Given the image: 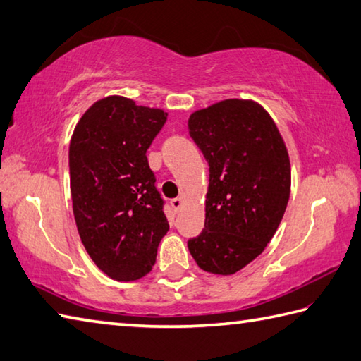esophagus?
Masks as SVG:
<instances>
[{"label": "esophagus", "mask_w": 361, "mask_h": 361, "mask_svg": "<svg viewBox=\"0 0 361 361\" xmlns=\"http://www.w3.org/2000/svg\"><path fill=\"white\" fill-rule=\"evenodd\" d=\"M171 203H172L173 209L176 211V213H178L180 208L183 207V199H181V197H176V199H172V200H171Z\"/></svg>", "instance_id": "obj_1"}]
</instances>
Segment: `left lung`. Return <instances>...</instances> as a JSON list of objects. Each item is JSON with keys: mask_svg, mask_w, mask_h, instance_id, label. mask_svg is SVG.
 <instances>
[{"mask_svg": "<svg viewBox=\"0 0 361 361\" xmlns=\"http://www.w3.org/2000/svg\"><path fill=\"white\" fill-rule=\"evenodd\" d=\"M209 166L204 228L188 241L200 269L231 275L266 249L285 214L291 166L277 125L255 102L224 100L189 117Z\"/></svg>", "mask_w": 361, "mask_h": 361, "instance_id": "8db88e82", "label": "left lung"}]
</instances>
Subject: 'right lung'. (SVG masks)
<instances>
[{
    "mask_svg": "<svg viewBox=\"0 0 361 361\" xmlns=\"http://www.w3.org/2000/svg\"><path fill=\"white\" fill-rule=\"evenodd\" d=\"M167 114L106 97L84 112L70 140V192L89 257L118 281L144 277L169 231L147 150Z\"/></svg>",
    "mask_w": 361,
    "mask_h": 361,
    "instance_id": "obj_1",
    "label": "right lung"
}]
</instances>
